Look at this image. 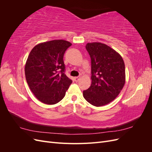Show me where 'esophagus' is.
Masks as SVG:
<instances>
[{"label": "esophagus", "mask_w": 152, "mask_h": 152, "mask_svg": "<svg viewBox=\"0 0 152 152\" xmlns=\"http://www.w3.org/2000/svg\"><path fill=\"white\" fill-rule=\"evenodd\" d=\"M79 79H80V77H75V78H74V80L75 81V82H78L79 80Z\"/></svg>", "instance_id": "1"}]
</instances>
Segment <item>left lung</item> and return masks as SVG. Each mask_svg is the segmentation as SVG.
Instances as JSON below:
<instances>
[{
	"label": "left lung",
	"instance_id": "obj_1",
	"mask_svg": "<svg viewBox=\"0 0 152 152\" xmlns=\"http://www.w3.org/2000/svg\"><path fill=\"white\" fill-rule=\"evenodd\" d=\"M91 59V85L83 91L84 98L95 107L112 102L125 84V65L122 56L107 45L87 43Z\"/></svg>",
	"mask_w": 152,
	"mask_h": 152
}]
</instances>
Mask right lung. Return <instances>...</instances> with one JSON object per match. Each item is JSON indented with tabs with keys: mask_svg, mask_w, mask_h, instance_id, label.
Segmentation results:
<instances>
[{
	"mask_svg": "<svg viewBox=\"0 0 152 152\" xmlns=\"http://www.w3.org/2000/svg\"><path fill=\"white\" fill-rule=\"evenodd\" d=\"M72 45L64 40L39 44L31 49L25 73L27 83L35 97L47 104H54L65 97L72 80L65 75L63 56Z\"/></svg>",
	"mask_w": 152,
	"mask_h": 152,
	"instance_id": "right-lung-1",
	"label": "right lung"
}]
</instances>
